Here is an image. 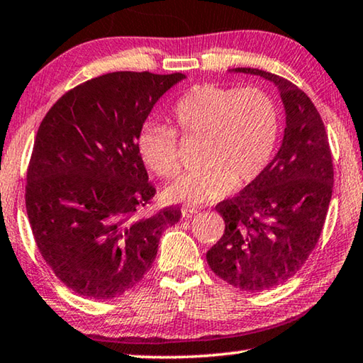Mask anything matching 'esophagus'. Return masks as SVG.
Segmentation results:
<instances>
[{"instance_id":"1","label":"esophagus","mask_w":363,"mask_h":363,"mask_svg":"<svg viewBox=\"0 0 363 363\" xmlns=\"http://www.w3.org/2000/svg\"><path fill=\"white\" fill-rule=\"evenodd\" d=\"M196 212H198V207H194V206H189V204H185L182 207V215L185 218H189L191 217V215H194Z\"/></svg>"}]
</instances>
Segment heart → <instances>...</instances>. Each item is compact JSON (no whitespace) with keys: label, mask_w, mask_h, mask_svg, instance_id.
Returning <instances> with one entry per match:
<instances>
[{"label":"heart","mask_w":363,"mask_h":363,"mask_svg":"<svg viewBox=\"0 0 363 363\" xmlns=\"http://www.w3.org/2000/svg\"><path fill=\"white\" fill-rule=\"evenodd\" d=\"M172 118L185 140H201V169L188 172L165 189L177 202H213L234 186L263 174L276 152L281 116L272 95L262 87L206 82L177 101ZM137 151L146 167L165 180L182 169L178 135L167 125L145 124Z\"/></svg>","instance_id":"b5f03b06"}]
</instances>
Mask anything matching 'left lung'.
<instances>
[{
	"label": "left lung",
	"mask_w": 363,
	"mask_h": 363,
	"mask_svg": "<svg viewBox=\"0 0 363 363\" xmlns=\"http://www.w3.org/2000/svg\"><path fill=\"white\" fill-rule=\"evenodd\" d=\"M274 82L285 106L281 148L263 174L217 204L225 234L207 252L220 279L245 291L289 281L319 240L333 191V161L325 125L294 82L258 68H233Z\"/></svg>",
	"instance_id": "obj_1"
}]
</instances>
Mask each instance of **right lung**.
Masks as SVG:
<instances>
[{
  "label": "right lung",
  "instance_id": "right-lung-1",
  "mask_svg": "<svg viewBox=\"0 0 363 363\" xmlns=\"http://www.w3.org/2000/svg\"><path fill=\"white\" fill-rule=\"evenodd\" d=\"M183 73L114 72L69 89L50 106L31 151L25 206L35 242L69 290L111 300L142 281L178 206L151 217L156 194L137 135Z\"/></svg>",
  "mask_w": 363,
  "mask_h": 363
}]
</instances>
